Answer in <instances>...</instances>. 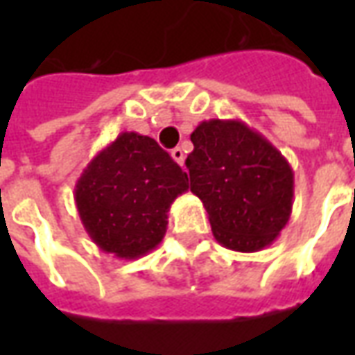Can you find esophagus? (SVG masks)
I'll list each match as a JSON object with an SVG mask.
<instances>
[{
	"mask_svg": "<svg viewBox=\"0 0 355 355\" xmlns=\"http://www.w3.org/2000/svg\"><path fill=\"white\" fill-rule=\"evenodd\" d=\"M171 157H173L178 165H184V150H182V148H173V150H171Z\"/></svg>",
	"mask_w": 355,
	"mask_h": 355,
	"instance_id": "obj_1",
	"label": "esophagus"
}]
</instances>
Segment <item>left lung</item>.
Masks as SVG:
<instances>
[{"label": "left lung", "instance_id": "obj_1", "mask_svg": "<svg viewBox=\"0 0 355 355\" xmlns=\"http://www.w3.org/2000/svg\"><path fill=\"white\" fill-rule=\"evenodd\" d=\"M186 157L192 190L207 211L215 239L254 253L289 223L295 175L277 148L239 119L201 121Z\"/></svg>", "mask_w": 355, "mask_h": 355}]
</instances>
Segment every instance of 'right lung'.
<instances>
[{
	"mask_svg": "<svg viewBox=\"0 0 355 355\" xmlns=\"http://www.w3.org/2000/svg\"><path fill=\"white\" fill-rule=\"evenodd\" d=\"M186 190L188 175L154 139L125 131L89 162L73 200L93 243L135 261L162 243L171 203Z\"/></svg>",
	"mask_w": 355,
	"mask_h": 355,
	"instance_id": "right-lung-1",
	"label": "right lung"
}]
</instances>
